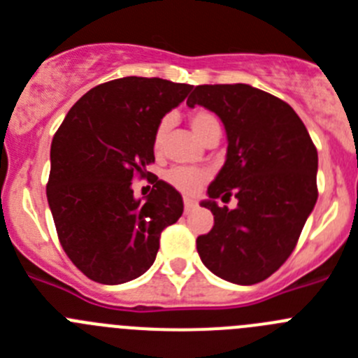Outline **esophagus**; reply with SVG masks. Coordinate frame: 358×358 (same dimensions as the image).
I'll list each match as a JSON object with an SVG mask.
<instances>
[{
	"label": "esophagus",
	"mask_w": 358,
	"mask_h": 358,
	"mask_svg": "<svg viewBox=\"0 0 358 358\" xmlns=\"http://www.w3.org/2000/svg\"><path fill=\"white\" fill-rule=\"evenodd\" d=\"M195 208V202L192 201V199H185V211L186 213H189V211L194 210Z\"/></svg>",
	"instance_id": "34e87169"
}]
</instances>
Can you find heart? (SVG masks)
Segmentation results:
<instances>
[{"instance_id":"1","label":"heart","mask_w":358,"mask_h":358,"mask_svg":"<svg viewBox=\"0 0 358 358\" xmlns=\"http://www.w3.org/2000/svg\"><path fill=\"white\" fill-rule=\"evenodd\" d=\"M189 125H192V131L197 136L199 140H206L208 136L213 131L220 129V123L215 118L211 113L208 110H195L189 115ZM170 122L169 118H163L157 123L156 131H154V152L161 154L164 147V140H166V134H169ZM166 182L172 185L173 188L179 189L181 194L185 195H195L202 186L206 185L208 181V172L199 169H185V166H176V169H170L164 176Z\"/></svg>"}]
</instances>
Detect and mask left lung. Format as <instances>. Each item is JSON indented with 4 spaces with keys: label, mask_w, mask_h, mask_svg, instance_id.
<instances>
[{
    "label": "left lung",
    "mask_w": 358,
    "mask_h": 358,
    "mask_svg": "<svg viewBox=\"0 0 358 358\" xmlns=\"http://www.w3.org/2000/svg\"><path fill=\"white\" fill-rule=\"evenodd\" d=\"M222 120L227 156L202 206L213 213L197 238L202 264L222 280L255 285L292 255L317 201V148L287 102L248 84L197 85L186 100ZM239 201L235 210L215 198Z\"/></svg>",
    "instance_id": "8db88e82"
}]
</instances>
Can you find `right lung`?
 Segmentation results:
<instances>
[{
    "label": "right lung",
    "mask_w": 358,
    "mask_h": 358,
    "mask_svg": "<svg viewBox=\"0 0 358 358\" xmlns=\"http://www.w3.org/2000/svg\"><path fill=\"white\" fill-rule=\"evenodd\" d=\"M194 85L163 78L103 82L69 109L50 150L46 185L62 249L78 271L103 285L147 273L164 227L182 215V197L147 166L154 131ZM147 178L151 194L134 199L131 179Z\"/></svg>",
    "instance_id": "right-lung-1"
}]
</instances>
